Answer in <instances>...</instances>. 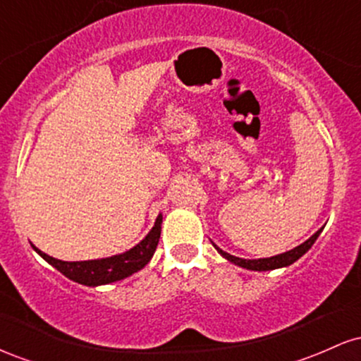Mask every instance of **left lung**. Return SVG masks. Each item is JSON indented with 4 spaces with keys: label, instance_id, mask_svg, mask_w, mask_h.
Segmentation results:
<instances>
[{
    "label": "left lung",
    "instance_id": "8db88e82",
    "mask_svg": "<svg viewBox=\"0 0 361 361\" xmlns=\"http://www.w3.org/2000/svg\"><path fill=\"white\" fill-rule=\"evenodd\" d=\"M322 229L324 227H321V229L317 231L316 234L310 235L305 243H302L300 246L293 247V250H290L287 252H281V255H276V256H271V258H259V259H243V258H238V256H233L229 255V252L222 251L221 247L217 246V244H214V247L217 250L221 255L226 258L227 261H231V263L238 264V267L241 268H246V270H252V271H268V270H276V268H283V267H288V264L295 263L297 259L300 258V256H304L305 252H307L310 247H312V244L316 243V239L319 238V234L322 233Z\"/></svg>",
    "mask_w": 361,
    "mask_h": 361
}]
</instances>
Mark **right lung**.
<instances>
[{
  "mask_svg": "<svg viewBox=\"0 0 361 361\" xmlns=\"http://www.w3.org/2000/svg\"><path fill=\"white\" fill-rule=\"evenodd\" d=\"M161 224H163V215H157L154 226L149 231L146 238L140 241L137 246L128 250L122 255L110 256V258L102 259H88V261H61L45 255L32 244V247L39 252L42 258L52 264L56 270H59L62 275L68 276L69 280L78 281V283L86 285V287H98V285H106L111 281H118L130 276L132 273L142 270L144 267L151 261L154 255L157 243L161 235Z\"/></svg>",
  "mask_w": 361,
  "mask_h": 361,
  "instance_id": "add662e5",
  "label": "right lung"
}]
</instances>
